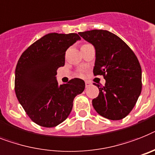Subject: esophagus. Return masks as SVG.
Instances as JSON below:
<instances>
[{"instance_id":"obj_1","label":"esophagus","mask_w":155,"mask_h":155,"mask_svg":"<svg viewBox=\"0 0 155 155\" xmlns=\"http://www.w3.org/2000/svg\"><path fill=\"white\" fill-rule=\"evenodd\" d=\"M90 85H91V83L89 82V81H85V87H86V88H88V87H89L90 86Z\"/></svg>"}]
</instances>
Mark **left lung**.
I'll list each match as a JSON object with an SVG mask.
<instances>
[{"instance_id":"obj_1","label":"left lung","mask_w":155,"mask_h":155,"mask_svg":"<svg viewBox=\"0 0 155 155\" xmlns=\"http://www.w3.org/2000/svg\"><path fill=\"white\" fill-rule=\"evenodd\" d=\"M96 51L93 74L103 75L104 86L97 85L99 95L93 100L98 114L119 120L131 112L142 90V70L137 57L122 39L106 30L79 32Z\"/></svg>"}]
</instances>
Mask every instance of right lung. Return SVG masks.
<instances>
[{
	"mask_svg": "<svg viewBox=\"0 0 155 155\" xmlns=\"http://www.w3.org/2000/svg\"><path fill=\"white\" fill-rule=\"evenodd\" d=\"M81 38L76 33H50L21 54L15 71L16 97L31 120L53 127L70 115L73 101L85 89V81L74 78L58 85L57 70L65 65L66 50Z\"/></svg>",
	"mask_w": 155,
	"mask_h": 155,
	"instance_id": "obj_1",
	"label": "right lung"
}]
</instances>
